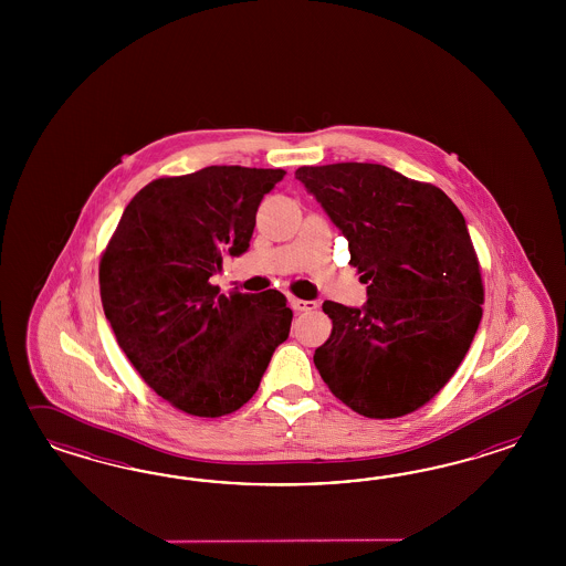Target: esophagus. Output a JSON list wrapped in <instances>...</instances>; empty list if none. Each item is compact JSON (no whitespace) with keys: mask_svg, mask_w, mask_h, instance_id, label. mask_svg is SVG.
Returning a JSON list of instances; mask_svg holds the SVG:
<instances>
[{"mask_svg":"<svg viewBox=\"0 0 566 566\" xmlns=\"http://www.w3.org/2000/svg\"><path fill=\"white\" fill-rule=\"evenodd\" d=\"M291 307L298 311V313H303V311H315L317 303L315 301H303V298H291Z\"/></svg>","mask_w":566,"mask_h":566,"instance_id":"34e87169","label":"esophagus"}]
</instances>
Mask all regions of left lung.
<instances>
[{"instance_id":"obj_1","label":"left lung","mask_w":566,"mask_h":566,"mask_svg":"<svg viewBox=\"0 0 566 566\" xmlns=\"http://www.w3.org/2000/svg\"><path fill=\"white\" fill-rule=\"evenodd\" d=\"M340 228L367 286L360 308L324 303L332 334L313 363L332 395L369 419L421 409L454 376L483 313L480 259L444 190L379 164L294 174Z\"/></svg>"}]
</instances>
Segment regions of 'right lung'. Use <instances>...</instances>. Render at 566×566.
<instances>
[{"label": "right lung", "instance_id": "obj_1", "mask_svg": "<svg viewBox=\"0 0 566 566\" xmlns=\"http://www.w3.org/2000/svg\"><path fill=\"white\" fill-rule=\"evenodd\" d=\"M284 170L209 166L138 190L99 261L103 311L138 376L178 411L222 417L258 392L291 332L282 292L220 294Z\"/></svg>", "mask_w": 566, "mask_h": 566}]
</instances>
